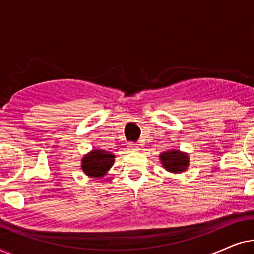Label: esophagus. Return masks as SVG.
Returning <instances> with one entry per match:
<instances>
[{
  "label": "esophagus",
  "mask_w": 254,
  "mask_h": 254,
  "mask_svg": "<svg viewBox=\"0 0 254 254\" xmlns=\"http://www.w3.org/2000/svg\"><path fill=\"white\" fill-rule=\"evenodd\" d=\"M128 149H129L130 151H138L140 150V147H138V144L136 143H128Z\"/></svg>",
  "instance_id": "34e87169"
}]
</instances>
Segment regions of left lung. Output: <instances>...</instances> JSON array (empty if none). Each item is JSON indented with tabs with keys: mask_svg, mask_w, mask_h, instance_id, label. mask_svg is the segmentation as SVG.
Masks as SVG:
<instances>
[{
	"mask_svg": "<svg viewBox=\"0 0 254 254\" xmlns=\"http://www.w3.org/2000/svg\"><path fill=\"white\" fill-rule=\"evenodd\" d=\"M163 168L171 173H182L186 171L190 165V156L186 152H183L177 149H171L169 151H164L159 154Z\"/></svg>",
	"mask_w": 254,
	"mask_h": 254,
	"instance_id": "obj_1",
	"label": "left lung"
}]
</instances>
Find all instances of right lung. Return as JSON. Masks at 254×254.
I'll return each instance as SVG.
<instances>
[{
    "instance_id": "right-lung-1",
    "label": "right lung",
    "mask_w": 254,
    "mask_h": 254,
    "mask_svg": "<svg viewBox=\"0 0 254 254\" xmlns=\"http://www.w3.org/2000/svg\"><path fill=\"white\" fill-rule=\"evenodd\" d=\"M116 155L104 149H92L82 158L81 169L90 178H102L112 168Z\"/></svg>"
}]
</instances>
